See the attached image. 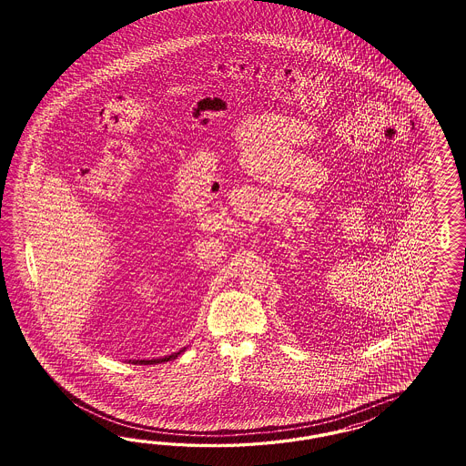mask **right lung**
I'll list each match as a JSON object with an SVG mask.
<instances>
[{"mask_svg":"<svg viewBox=\"0 0 466 466\" xmlns=\"http://www.w3.org/2000/svg\"><path fill=\"white\" fill-rule=\"evenodd\" d=\"M186 350V347H184L183 350H179V352L170 353L167 357H160V359H138V360H129L131 364H140V366H147V364H162V362H167V360H174V359H177V355H181V353Z\"/></svg>","mask_w":466,"mask_h":466,"instance_id":"obj_1","label":"right lung"}]
</instances>
